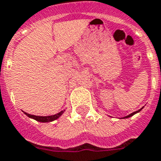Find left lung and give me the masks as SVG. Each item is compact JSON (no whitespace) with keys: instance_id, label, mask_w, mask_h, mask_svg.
<instances>
[{"instance_id":"obj_1","label":"left lung","mask_w":161,"mask_h":161,"mask_svg":"<svg viewBox=\"0 0 161 161\" xmlns=\"http://www.w3.org/2000/svg\"><path fill=\"white\" fill-rule=\"evenodd\" d=\"M142 109H143V108H142L141 109H139V110L136 111V112H134V113H132L131 114H129V115L126 116V117H124V118H130V117H132V116H133V115H134V114H136L137 113H139V112H140V111H141Z\"/></svg>"}]
</instances>
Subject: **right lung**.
Returning a JSON list of instances; mask_svg holds the SVG:
<instances>
[{
  "label": "right lung",
  "mask_w": 161,
  "mask_h": 161,
  "mask_svg": "<svg viewBox=\"0 0 161 161\" xmlns=\"http://www.w3.org/2000/svg\"><path fill=\"white\" fill-rule=\"evenodd\" d=\"M64 110L61 111L57 114H54V115H51V116H35V115H32V114H28V113H24L27 117H29L30 118H33L34 120L38 121V122H41V123H48V122H53V121L58 119L59 117H60L62 114L64 113Z\"/></svg>",
  "instance_id": "obj_1"
}]
</instances>
